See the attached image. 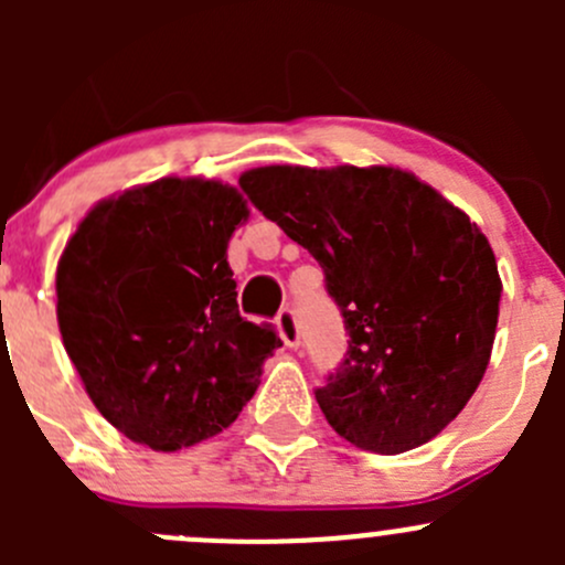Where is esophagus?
Masks as SVG:
<instances>
[{
  "instance_id": "obj_1",
  "label": "esophagus",
  "mask_w": 565,
  "mask_h": 565,
  "mask_svg": "<svg viewBox=\"0 0 565 565\" xmlns=\"http://www.w3.org/2000/svg\"><path fill=\"white\" fill-rule=\"evenodd\" d=\"M278 333H281L284 344L287 347H300V324H298V315H295L289 306H284L276 317Z\"/></svg>"
}]
</instances>
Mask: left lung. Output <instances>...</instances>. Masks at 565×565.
<instances>
[{"mask_svg":"<svg viewBox=\"0 0 565 565\" xmlns=\"http://www.w3.org/2000/svg\"><path fill=\"white\" fill-rule=\"evenodd\" d=\"M243 193L309 248L344 317L347 355L315 391L363 451L440 435L487 372L503 284L492 246L459 207L393 167H262Z\"/></svg>","mask_w":565,"mask_h":565,"instance_id":"left-lung-1","label":"left lung"}]
</instances>
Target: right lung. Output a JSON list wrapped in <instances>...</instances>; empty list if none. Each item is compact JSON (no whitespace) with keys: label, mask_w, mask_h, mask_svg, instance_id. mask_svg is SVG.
<instances>
[{"label":"right lung","mask_w":565,"mask_h":565,"mask_svg":"<svg viewBox=\"0 0 565 565\" xmlns=\"http://www.w3.org/2000/svg\"><path fill=\"white\" fill-rule=\"evenodd\" d=\"M246 218L235 188L163 177L89 210L56 267L62 344L84 388L152 451L235 424L281 347L237 311L226 246Z\"/></svg>","instance_id":"right-lung-1"}]
</instances>
